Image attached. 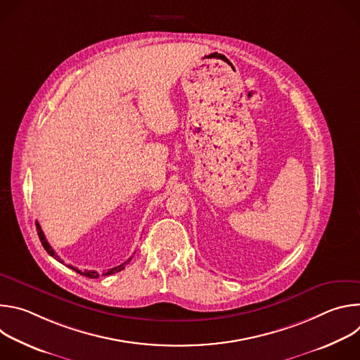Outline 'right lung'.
Instances as JSON below:
<instances>
[{
    "mask_svg": "<svg viewBox=\"0 0 360 360\" xmlns=\"http://www.w3.org/2000/svg\"><path fill=\"white\" fill-rule=\"evenodd\" d=\"M35 225H37V232H38V236H39V240H41V243H42V246H44V249L51 255V256H53V258H56L58 262H61L63 264V261H61V258H60V256L56 253V250L53 249V248H51V245L48 243V240H46V238H45V235H44V232H42V229H41V226H39V224L38 222H35ZM132 259V256H131V258L128 259V261H125L124 264H121V265H118V266H115V268H112V269H108L107 272H104V274H102V276H107V275H112V274H117V272H120V271H122L124 268H125V265L127 264H129V261ZM70 268L71 269H74L75 272H78L79 275H84V276H86V278H91V279H95V278H98V276H101L96 271H79V269H77V268H74V266H71L70 265Z\"/></svg>",
    "mask_w": 360,
    "mask_h": 360,
    "instance_id": "1",
    "label": "right lung"
}]
</instances>
